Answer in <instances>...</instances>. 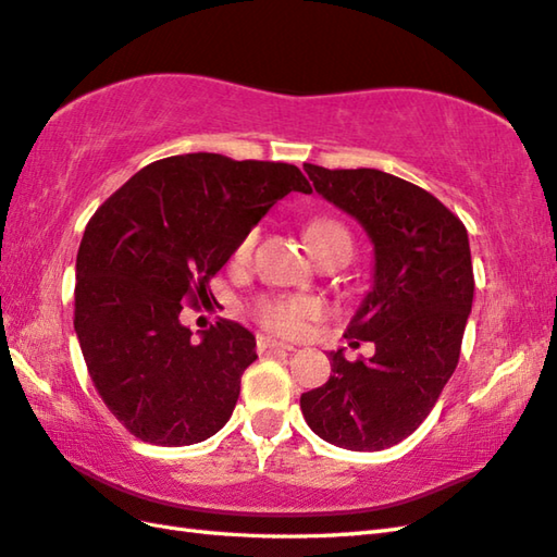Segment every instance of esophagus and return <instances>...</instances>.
<instances>
[{"mask_svg": "<svg viewBox=\"0 0 557 557\" xmlns=\"http://www.w3.org/2000/svg\"><path fill=\"white\" fill-rule=\"evenodd\" d=\"M258 350H260V352H268V350H275V352H294V345L277 343V341H272V337L258 335Z\"/></svg>", "mask_w": 557, "mask_h": 557, "instance_id": "1", "label": "esophagus"}]
</instances>
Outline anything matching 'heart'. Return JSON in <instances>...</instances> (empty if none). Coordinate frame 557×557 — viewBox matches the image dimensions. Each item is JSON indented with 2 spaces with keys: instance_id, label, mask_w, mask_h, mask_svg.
<instances>
[{
  "instance_id": "obj_1",
  "label": "heart",
  "mask_w": 557,
  "mask_h": 557,
  "mask_svg": "<svg viewBox=\"0 0 557 557\" xmlns=\"http://www.w3.org/2000/svg\"><path fill=\"white\" fill-rule=\"evenodd\" d=\"M307 238L309 244L315 250H321L323 246H329L337 238H350L347 228L335 222V220H313L307 228ZM256 246V232H248L242 244L236 246V260H246L253 253ZM325 313L323 301L313 299V297H292V299H263L256 307L258 321L265 325V329L282 333V335H299L307 331V325L315 319H321Z\"/></svg>"
}]
</instances>
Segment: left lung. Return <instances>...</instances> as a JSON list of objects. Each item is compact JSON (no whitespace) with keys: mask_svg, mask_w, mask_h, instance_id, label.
I'll return each mask as SVG.
<instances>
[{"mask_svg":"<svg viewBox=\"0 0 557 557\" xmlns=\"http://www.w3.org/2000/svg\"><path fill=\"white\" fill-rule=\"evenodd\" d=\"M304 171L372 238L374 285L345 337L376 347L357 362L331 352V379L301 394L304 420L343 449H388L420 428L459 364L475 289L466 226L434 195L391 173L313 163Z\"/></svg>","mask_w":557,"mask_h":557,"instance_id":"1","label":"left lung"}]
</instances>
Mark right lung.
Segmentation results:
<instances>
[{"label": "right lung", "mask_w": 557, "mask_h": 557, "mask_svg": "<svg viewBox=\"0 0 557 557\" xmlns=\"http://www.w3.org/2000/svg\"><path fill=\"white\" fill-rule=\"evenodd\" d=\"M292 190L311 193L292 163L181 154L149 163L86 224L76 253L74 331L108 410L137 440L188 446L232 418L256 337L220 319L195 341L183 304Z\"/></svg>", "instance_id": "1"}]
</instances>
